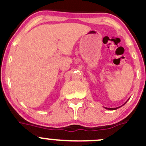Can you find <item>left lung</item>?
<instances>
[{
  "label": "left lung",
  "mask_w": 146,
  "mask_h": 146,
  "mask_svg": "<svg viewBox=\"0 0 146 146\" xmlns=\"http://www.w3.org/2000/svg\"><path fill=\"white\" fill-rule=\"evenodd\" d=\"M128 102V101H126V102ZM126 102H125V103H126ZM124 104H123V105H124ZM122 106H123V105H122ZM122 106H119V107H116V108H106V107H104V108H105V109H109V110H116V109H119V108L121 107Z\"/></svg>",
  "instance_id": "1"
}]
</instances>
